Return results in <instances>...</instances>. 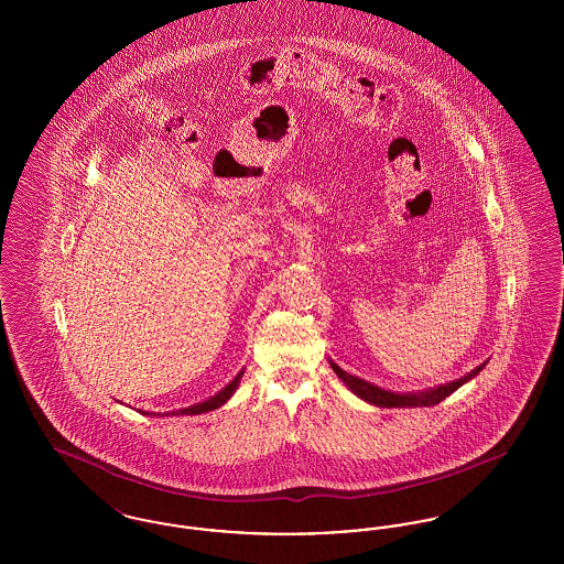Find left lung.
Here are the masks:
<instances>
[{
	"mask_svg": "<svg viewBox=\"0 0 564 564\" xmlns=\"http://www.w3.org/2000/svg\"><path fill=\"white\" fill-rule=\"evenodd\" d=\"M332 368H334L336 375L343 378V382L349 387L350 391L355 395H359L361 400H366V402L375 403V405H380V408H414V405H435V403L446 400L451 393H455L460 384H465L469 378L478 375L482 370L484 364L478 366L474 372L458 378L455 382L442 384V387L431 389V391H421V393H391V391H384V389L376 387L372 382H366V380H361L357 376L347 375L336 364H332Z\"/></svg>",
	"mask_w": 564,
	"mask_h": 564,
	"instance_id": "8db88e82",
	"label": "left lung"
}]
</instances>
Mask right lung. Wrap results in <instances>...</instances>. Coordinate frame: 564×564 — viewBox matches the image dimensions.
I'll use <instances>...</instances> for the list:
<instances>
[{
  "instance_id": "right-lung-1",
  "label": "right lung",
  "mask_w": 564,
  "mask_h": 564,
  "mask_svg": "<svg viewBox=\"0 0 564 564\" xmlns=\"http://www.w3.org/2000/svg\"><path fill=\"white\" fill-rule=\"evenodd\" d=\"M242 372L235 376V380L230 382V384H226L217 395L214 398H209L207 402L196 403V405H189V408H184V410H180V412H171V414H203V412H209V410H215V408H219V405H224V403L230 400V395L235 393V389L239 387V380H241Z\"/></svg>"
}]
</instances>
